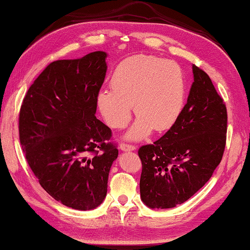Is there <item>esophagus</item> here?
Listing matches in <instances>:
<instances>
[{
	"label": "esophagus",
	"mask_w": 250,
	"mask_h": 250,
	"mask_svg": "<svg viewBox=\"0 0 250 250\" xmlns=\"http://www.w3.org/2000/svg\"><path fill=\"white\" fill-rule=\"evenodd\" d=\"M121 150H124V152H131V150H135L136 147L132 146V145H129V144H125L122 143L120 147H119Z\"/></svg>",
	"instance_id": "1"
}]
</instances>
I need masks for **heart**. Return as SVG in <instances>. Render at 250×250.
<instances>
[{"instance_id":"heart-1","label":"heart","mask_w":250,"mask_h":250,"mask_svg":"<svg viewBox=\"0 0 250 250\" xmlns=\"http://www.w3.org/2000/svg\"><path fill=\"white\" fill-rule=\"evenodd\" d=\"M111 86L98 91L97 106L111 128L122 129L131 119L133 104L138 118L126 132L129 140L146 138L153 129H170L184 110L187 83L184 70L173 61L130 56L115 68Z\"/></svg>"}]
</instances>
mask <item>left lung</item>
<instances>
[{
  "mask_svg": "<svg viewBox=\"0 0 250 250\" xmlns=\"http://www.w3.org/2000/svg\"><path fill=\"white\" fill-rule=\"evenodd\" d=\"M187 104L154 144L142 146L140 197L150 208H172L195 195L222 160L228 114L208 75L192 64Z\"/></svg>",
  "mask_w": 250,
  "mask_h": 250,
  "instance_id": "1",
  "label": "left lung"
}]
</instances>
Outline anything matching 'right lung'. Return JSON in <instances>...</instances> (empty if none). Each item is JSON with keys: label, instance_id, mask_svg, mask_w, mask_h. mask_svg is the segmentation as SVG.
<instances>
[{"label": "right lung", "instance_id": "add662e5", "mask_svg": "<svg viewBox=\"0 0 250 250\" xmlns=\"http://www.w3.org/2000/svg\"><path fill=\"white\" fill-rule=\"evenodd\" d=\"M106 56L96 51L52 62L20 108L19 138L31 171L48 195L79 210L103 202L119 154L111 129L95 117Z\"/></svg>", "mask_w": 250, "mask_h": 250}]
</instances>
